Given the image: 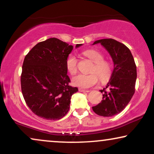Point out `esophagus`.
Here are the masks:
<instances>
[{
	"label": "esophagus",
	"mask_w": 154,
	"mask_h": 154,
	"mask_svg": "<svg viewBox=\"0 0 154 154\" xmlns=\"http://www.w3.org/2000/svg\"><path fill=\"white\" fill-rule=\"evenodd\" d=\"M79 92H90V90H84V89H83V88H79Z\"/></svg>",
	"instance_id": "obj_1"
}]
</instances>
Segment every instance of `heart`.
<instances>
[{"instance_id":"heart-1","label":"heart","mask_w":154,"mask_h":154,"mask_svg":"<svg viewBox=\"0 0 154 154\" xmlns=\"http://www.w3.org/2000/svg\"><path fill=\"white\" fill-rule=\"evenodd\" d=\"M83 54L94 62L88 74L80 73L73 78V84L77 87L89 88L96 85L99 81V77L102 82H106L111 78L112 66L109 62L104 60V56L101 52L95 50H87ZM78 60L73 54H69L66 60L67 71L71 75H74L78 71Z\"/></svg>"}]
</instances>
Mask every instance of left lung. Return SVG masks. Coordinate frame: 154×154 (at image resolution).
Instances as JSON below:
<instances>
[{"label":"left lung","instance_id":"obj_1","mask_svg":"<svg viewBox=\"0 0 154 154\" xmlns=\"http://www.w3.org/2000/svg\"><path fill=\"white\" fill-rule=\"evenodd\" d=\"M104 46L112 58L114 68L106 88L101 90L102 100L92 106L95 113L104 117L121 113L135 92L137 67L133 56L127 46L112 38L98 40L94 44Z\"/></svg>","mask_w":154,"mask_h":154}]
</instances>
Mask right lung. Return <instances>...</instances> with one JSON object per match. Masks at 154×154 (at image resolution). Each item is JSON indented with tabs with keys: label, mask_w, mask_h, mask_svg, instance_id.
Listing matches in <instances>:
<instances>
[{
	"label": "right lung",
	"mask_w": 154,
	"mask_h": 154,
	"mask_svg": "<svg viewBox=\"0 0 154 154\" xmlns=\"http://www.w3.org/2000/svg\"><path fill=\"white\" fill-rule=\"evenodd\" d=\"M82 44H77L79 48ZM73 46L56 38L36 44L25 57L21 88L27 106L38 116L50 121L62 119L78 91L69 85L66 60Z\"/></svg>",
	"instance_id": "right-lung-1"
}]
</instances>
